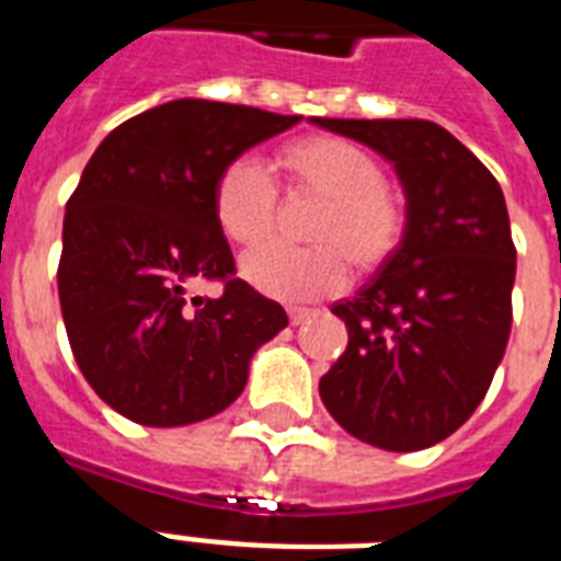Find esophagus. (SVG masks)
Listing matches in <instances>:
<instances>
[{
    "mask_svg": "<svg viewBox=\"0 0 561 561\" xmlns=\"http://www.w3.org/2000/svg\"><path fill=\"white\" fill-rule=\"evenodd\" d=\"M317 311L314 308H302V306H290L288 308V317H290V325H302L306 320H311Z\"/></svg>",
    "mask_w": 561,
    "mask_h": 561,
    "instance_id": "esophagus-1",
    "label": "esophagus"
}]
</instances>
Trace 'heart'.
Returning a JSON list of instances; mask_svg holds the SVG:
<instances>
[{
    "label": "heart",
    "instance_id": "b5f03b06",
    "mask_svg": "<svg viewBox=\"0 0 561 561\" xmlns=\"http://www.w3.org/2000/svg\"><path fill=\"white\" fill-rule=\"evenodd\" d=\"M290 192L323 197L311 224V241L290 247L271 241L241 259V276L276 299H314L341 290L350 263L369 273L390 262L404 241L408 209L399 194L383 186L381 162L367 148L343 136H302L273 157ZM279 194L271 174L250 157H236L220 169L211 188V211L232 244H259L273 232Z\"/></svg>",
    "mask_w": 561,
    "mask_h": 561
}]
</instances>
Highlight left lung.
Here are the masks:
<instances>
[{"instance_id":"1","label":"left lung","mask_w":561,"mask_h":561,"mask_svg":"<svg viewBox=\"0 0 561 561\" xmlns=\"http://www.w3.org/2000/svg\"><path fill=\"white\" fill-rule=\"evenodd\" d=\"M392 162L408 229L332 311L350 329L320 378L334 422L383 451H422L478 410L513 325L515 244L492 171L425 118H311Z\"/></svg>"}]
</instances>
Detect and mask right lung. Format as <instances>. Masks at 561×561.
<instances>
[{"mask_svg": "<svg viewBox=\"0 0 561 561\" xmlns=\"http://www.w3.org/2000/svg\"><path fill=\"white\" fill-rule=\"evenodd\" d=\"M299 118L178 99L127 118L87 162L66 203L57 294L83 378L130 422L220 413L253 352L288 325L279 302L236 279L211 188L229 160ZM203 278L225 285L218 298L187 297Z\"/></svg>", "mask_w": 561, "mask_h": 561, "instance_id": "1", "label": "right lung"}]
</instances>
